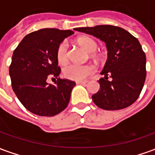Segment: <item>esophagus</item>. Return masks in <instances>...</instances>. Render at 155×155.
<instances>
[{
  "label": "esophagus",
  "instance_id": "esophagus-1",
  "mask_svg": "<svg viewBox=\"0 0 155 155\" xmlns=\"http://www.w3.org/2000/svg\"><path fill=\"white\" fill-rule=\"evenodd\" d=\"M87 82H88V81H76V83H77V84H86Z\"/></svg>",
  "mask_w": 155,
  "mask_h": 155
}]
</instances>
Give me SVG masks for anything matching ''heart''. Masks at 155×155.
<instances>
[{
  "mask_svg": "<svg viewBox=\"0 0 155 155\" xmlns=\"http://www.w3.org/2000/svg\"><path fill=\"white\" fill-rule=\"evenodd\" d=\"M79 43L90 53H93L97 50V43L91 38L84 37L79 40ZM56 58L59 64H64L69 60L68 44L66 41H63L59 45L56 51ZM93 72V67L88 64H70L63 69L64 77L73 81H82Z\"/></svg>",
  "mask_w": 155,
  "mask_h": 155,
  "instance_id": "b5f03b06",
  "label": "heart"
}]
</instances>
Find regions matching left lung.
<instances>
[{
  "instance_id": "obj_1",
  "label": "left lung",
  "mask_w": 155,
  "mask_h": 155,
  "mask_svg": "<svg viewBox=\"0 0 155 155\" xmlns=\"http://www.w3.org/2000/svg\"><path fill=\"white\" fill-rule=\"evenodd\" d=\"M74 30L99 38L107 47L108 59L101 73L104 77L99 80V91L92 95L94 104L105 110H118L135 102L146 78V56L138 39L114 25Z\"/></svg>"
}]
</instances>
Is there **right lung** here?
Listing matches in <instances>:
<instances>
[{
    "label": "right lung",
    "mask_w": 155,
    "mask_h": 155,
    "mask_svg": "<svg viewBox=\"0 0 155 155\" xmlns=\"http://www.w3.org/2000/svg\"><path fill=\"white\" fill-rule=\"evenodd\" d=\"M71 30L41 29L30 33L15 48L9 68L13 91L25 109L41 116H54L67 107L74 81L58 78L56 51ZM56 78L55 85L48 78Z\"/></svg>",
    "instance_id": "obj_1"
}]
</instances>
